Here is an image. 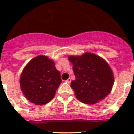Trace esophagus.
Returning a JSON list of instances; mask_svg holds the SVG:
<instances>
[{
	"instance_id": "obj_1",
	"label": "esophagus",
	"mask_w": 134,
	"mask_h": 134,
	"mask_svg": "<svg viewBox=\"0 0 134 134\" xmlns=\"http://www.w3.org/2000/svg\"><path fill=\"white\" fill-rule=\"evenodd\" d=\"M66 82H68V83H70V82H71V79H70V78H68V79L66 80Z\"/></svg>"
}]
</instances>
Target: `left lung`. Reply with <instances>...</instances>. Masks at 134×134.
Here are the masks:
<instances>
[{"label":"left lung","mask_w":134,"mask_h":134,"mask_svg":"<svg viewBox=\"0 0 134 134\" xmlns=\"http://www.w3.org/2000/svg\"><path fill=\"white\" fill-rule=\"evenodd\" d=\"M76 79L70 86L76 97L85 104H94L105 99L113 85V74L108 64L98 55L86 52L68 57Z\"/></svg>","instance_id":"8db88e82"}]
</instances>
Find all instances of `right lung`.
I'll return each instance as SVG.
<instances>
[{
  "label": "right lung",
  "mask_w": 134,
  "mask_h": 134,
  "mask_svg": "<svg viewBox=\"0 0 134 134\" xmlns=\"http://www.w3.org/2000/svg\"><path fill=\"white\" fill-rule=\"evenodd\" d=\"M61 82L60 72L55 68L54 62L45 55H38L31 60L20 79L25 97L35 105L49 102Z\"/></svg>",
  "instance_id": "add662e5"
}]
</instances>
